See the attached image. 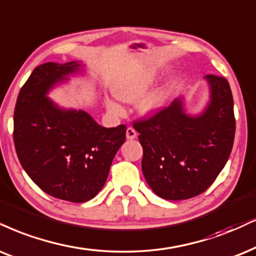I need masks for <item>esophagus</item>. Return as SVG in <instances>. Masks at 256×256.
Listing matches in <instances>:
<instances>
[{
	"label": "esophagus",
	"instance_id": "esophagus-1",
	"mask_svg": "<svg viewBox=\"0 0 256 256\" xmlns=\"http://www.w3.org/2000/svg\"><path fill=\"white\" fill-rule=\"evenodd\" d=\"M136 137H137V132H136L134 128H128V130H126V138L132 140V139H134Z\"/></svg>",
	"mask_w": 256,
	"mask_h": 256
}]
</instances>
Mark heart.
Wrapping results in <instances>:
<instances>
[{
    "mask_svg": "<svg viewBox=\"0 0 256 256\" xmlns=\"http://www.w3.org/2000/svg\"><path fill=\"white\" fill-rule=\"evenodd\" d=\"M154 78H156V73L151 70H145L143 72L124 76L113 85L112 92L116 98L122 102H134L146 92V90L154 82ZM164 98H166V94L162 90H152L138 102L137 108L139 113H142L143 116H148L157 112L163 106ZM105 104L108 111L113 114L120 116L124 112L122 106L111 99L106 100Z\"/></svg>",
    "mask_w": 256,
    "mask_h": 256,
    "instance_id": "1",
    "label": "heart"
}]
</instances>
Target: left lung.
Returning <instances> with one entry per match:
<instances>
[{"mask_svg": "<svg viewBox=\"0 0 256 256\" xmlns=\"http://www.w3.org/2000/svg\"><path fill=\"white\" fill-rule=\"evenodd\" d=\"M204 79L210 100L200 114H186L183 99L176 98L152 117L134 122L143 146L144 177L164 200H188L204 192L230 156L235 137L230 86L214 74Z\"/></svg>", "mask_w": 256, "mask_h": 256, "instance_id": "obj_1", "label": "left lung"}]
</instances>
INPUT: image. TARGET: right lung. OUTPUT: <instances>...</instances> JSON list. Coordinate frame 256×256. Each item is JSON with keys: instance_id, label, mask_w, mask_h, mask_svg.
<instances>
[{"instance_id": "1", "label": "right lung", "mask_w": 256, "mask_h": 256, "mask_svg": "<svg viewBox=\"0 0 256 256\" xmlns=\"http://www.w3.org/2000/svg\"><path fill=\"white\" fill-rule=\"evenodd\" d=\"M76 61L38 66L22 86L14 112V144L22 168L42 192L82 203L108 180L126 126L106 128L82 110L61 108L48 92L82 70Z\"/></svg>"}]
</instances>
